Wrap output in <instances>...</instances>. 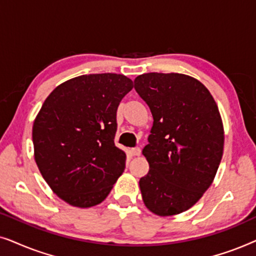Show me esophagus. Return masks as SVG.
<instances>
[{
  "mask_svg": "<svg viewBox=\"0 0 256 256\" xmlns=\"http://www.w3.org/2000/svg\"><path fill=\"white\" fill-rule=\"evenodd\" d=\"M130 152H132V156H140V155H141V149L136 146V148H132L130 150Z\"/></svg>",
  "mask_w": 256,
  "mask_h": 256,
  "instance_id": "esophagus-1",
  "label": "esophagus"
}]
</instances>
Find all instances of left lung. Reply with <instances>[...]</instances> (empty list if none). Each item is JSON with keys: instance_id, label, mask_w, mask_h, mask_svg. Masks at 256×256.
<instances>
[{"instance_id": "left-lung-1", "label": "left lung", "mask_w": 256, "mask_h": 256, "mask_svg": "<svg viewBox=\"0 0 256 256\" xmlns=\"http://www.w3.org/2000/svg\"><path fill=\"white\" fill-rule=\"evenodd\" d=\"M134 88L154 118L142 152L149 163L140 180L143 202L157 216L178 214L202 198L219 168L224 128L218 106L200 82L180 73H144Z\"/></svg>"}]
</instances>
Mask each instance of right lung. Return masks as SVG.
<instances>
[{"label": "right lung", "mask_w": 256, "mask_h": 256, "mask_svg": "<svg viewBox=\"0 0 256 256\" xmlns=\"http://www.w3.org/2000/svg\"><path fill=\"white\" fill-rule=\"evenodd\" d=\"M132 88L124 74L70 79L52 90L32 127L34 160L52 191L76 208L100 204L126 168L116 110Z\"/></svg>", "instance_id": "add662e5"}]
</instances>
